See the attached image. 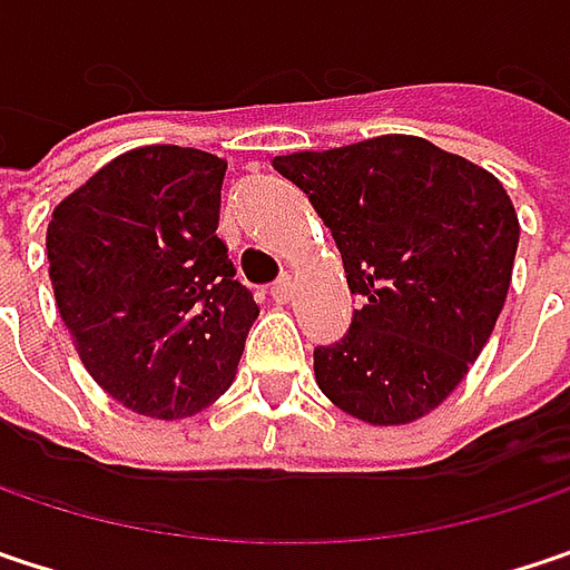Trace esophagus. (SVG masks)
I'll use <instances>...</instances> for the list:
<instances>
[{"label":"esophagus","instance_id":"34e87169","mask_svg":"<svg viewBox=\"0 0 570 570\" xmlns=\"http://www.w3.org/2000/svg\"><path fill=\"white\" fill-rule=\"evenodd\" d=\"M293 293H296V281H293V277H281L277 284L271 286V296H274V303H281V306L293 299Z\"/></svg>","mask_w":570,"mask_h":570}]
</instances>
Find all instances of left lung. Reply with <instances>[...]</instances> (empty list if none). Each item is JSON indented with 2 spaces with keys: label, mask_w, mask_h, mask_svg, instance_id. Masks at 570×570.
I'll use <instances>...</instances> for the list:
<instances>
[{
  "label": "left lung",
  "mask_w": 570,
  "mask_h": 570,
  "mask_svg": "<svg viewBox=\"0 0 570 570\" xmlns=\"http://www.w3.org/2000/svg\"><path fill=\"white\" fill-rule=\"evenodd\" d=\"M336 237L365 303L348 336L316 348L320 391L338 411L411 424L440 407L490 342L512 284L519 215L483 166L421 136H375L274 156Z\"/></svg>",
  "instance_id": "1"
}]
</instances>
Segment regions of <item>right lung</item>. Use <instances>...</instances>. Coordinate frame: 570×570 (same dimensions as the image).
I'll return each mask as SVG.
<instances>
[{"label": "right lung", "instance_id": "add662e5", "mask_svg": "<svg viewBox=\"0 0 570 570\" xmlns=\"http://www.w3.org/2000/svg\"><path fill=\"white\" fill-rule=\"evenodd\" d=\"M225 169L191 146H139L48 222V277L80 362L142 417L181 421L215 404L261 313L218 237Z\"/></svg>", "mask_w": 570, "mask_h": 570}]
</instances>
